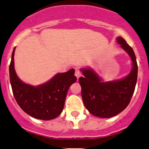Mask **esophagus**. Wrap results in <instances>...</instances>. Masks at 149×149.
Returning a JSON list of instances; mask_svg holds the SVG:
<instances>
[{
    "label": "esophagus",
    "instance_id": "1",
    "mask_svg": "<svg viewBox=\"0 0 149 149\" xmlns=\"http://www.w3.org/2000/svg\"><path fill=\"white\" fill-rule=\"evenodd\" d=\"M81 75V73L80 70H79L78 68L75 69V76H76V77H77V79H79V78L80 77Z\"/></svg>",
    "mask_w": 149,
    "mask_h": 149
}]
</instances>
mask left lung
Here are the masks:
<instances>
[{
    "instance_id": "left-lung-1",
    "label": "left lung",
    "mask_w": 149,
    "mask_h": 149,
    "mask_svg": "<svg viewBox=\"0 0 149 149\" xmlns=\"http://www.w3.org/2000/svg\"><path fill=\"white\" fill-rule=\"evenodd\" d=\"M121 47L129 54L132 61V70L125 79L102 82L90 69H81L84 77L79 79L84 104L89 113L101 118L119 114L129 105L138 78V64L133 49L122 37L116 38Z\"/></svg>"
}]
</instances>
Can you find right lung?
Segmentation results:
<instances>
[{
	"label": "right lung",
	"mask_w": 149,
	"mask_h": 149,
	"mask_svg": "<svg viewBox=\"0 0 149 149\" xmlns=\"http://www.w3.org/2000/svg\"><path fill=\"white\" fill-rule=\"evenodd\" d=\"M14 49L9 65L13 95L20 108L30 116L41 120H51L63 111L68 90L76 81L74 69L58 73L49 81L38 86L23 83L17 77L14 66Z\"/></svg>",
	"instance_id": "right-lung-1"
}]
</instances>
